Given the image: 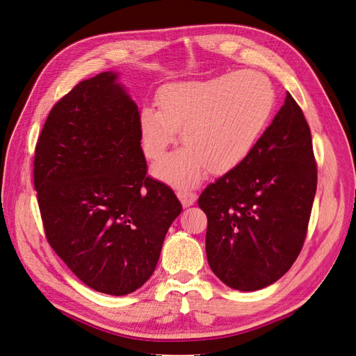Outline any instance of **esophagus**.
Here are the masks:
<instances>
[{
	"mask_svg": "<svg viewBox=\"0 0 356 356\" xmlns=\"http://www.w3.org/2000/svg\"><path fill=\"white\" fill-rule=\"evenodd\" d=\"M177 198L180 200L183 209H188L195 204V201H197V193H193L188 189H181L177 192Z\"/></svg>",
	"mask_w": 356,
	"mask_h": 356,
	"instance_id": "obj_1",
	"label": "esophagus"
}]
</instances>
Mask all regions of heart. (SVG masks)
Masks as SVG:
<instances>
[{
	"instance_id": "obj_1",
	"label": "heart",
	"mask_w": 356,
	"mask_h": 356,
	"mask_svg": "<svg viewBox=\"0 0 356 356\" xmlns=\"http://www.w3.org/2000/svg\"><path fill=\"white\" fill-rule=\"evenodd\" d=\"M275 88L257 71H234L204 81L168 84L158 105L139 115V136L149 159L161 156L181 129L186 145L152 167L159 180L193 185L205 168L223 173L251 154L275 109Z\"/></svg>"
}]
</instances>
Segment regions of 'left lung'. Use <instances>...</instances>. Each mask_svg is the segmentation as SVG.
Listing matches in <instances>:
<instances>
[{
    "label": "left lung",
    "mask_w": 356,
    "mask_h": 356,
    "mask_svg": "<svg viewBox=\"0 0 356 356\" xmlns=\"http://www.w3.org/2000/svg\"><path fill=\"white\" fill-rule=\"evenodd\" d=\"M315 192L311 130L286 93L251 154L198 200L209 219L205 251L216 277L239 291L277 282L303 247Z\"/></svg>",
    "instance_id": "8db88e82"
}]
</instances>
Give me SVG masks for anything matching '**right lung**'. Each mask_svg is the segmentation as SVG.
I'll use <instances>...</instances> for the list:
<instances>
[{
    "instance_id": "1",
    "label": "right lung",
    "mask_w": 356,
    "mask_h": 356,
    "mask_svg": "<svg viewBox=\"0 0 356 356\" xmlns=\"http://www.w3.org/2000/svg\"><path fill=\"white\" fill-rule=\"evenodd\" d=\"M118 76L102 72L57 102L33 159L51 248L90 289L111 296L151 278L181 211L173 191L146 177L139 108Z\"/></svg>"
}]
</instances>
